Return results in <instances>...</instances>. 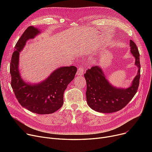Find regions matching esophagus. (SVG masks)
I'll return each mask as SVG.
<instances>
[{"instance_id":"obj_1","label":"esophagus","mask_w":152,"mask_h":152,"mask_svg":"<svg viewBox=\"0 0 152 152\" xmlns=\"http://www.w3.org/2000/svg\"><path fill=\"white\" fill-rule=\"evenodd\" d=\"M84 70L83 67L80 66V67H79V68H78V69H77V71L76 75H79V76H82V75H83V74H84Z\"/></svg>"}]
</instances>
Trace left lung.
<instances>
[{"instance_id":"8db88e82","label":"left lung","mask_w":152,"mask_h":152,"mask_svg":"<svg viewBox=\"0 0 152 152\" xmlns=\"http://www.w3.org/2000/svg\"><path fill=\"white\" fill-rule=\"evenodd\" d=\"M131 52L135 57L137 74L126 89L111 85L99 66L87 69L84 74L87 83L86 99L89 107L100 113H113L123 108L136 94L140 76V54L136 44L130 40Z\"/></svg>"}]
</instances>
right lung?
Here are the masks:
<instances>
[{"instance_id":"right-lung-1","label":"right lung","mask_w":152,"mask_h":152,"mask_svg":"<svg viewBox=\"0 0 152 152\" xmlns=\"http://www.w3.org/2000/svg\"><path fill=\"white\" fill-rule=\"evenodd\" d=\"M41 33L38 28L29 26L15 47L10 62L11 86L20 104L24 108L40 115L50 114L63 104V94L73 81L77 71L74 66H62L54 70L45 80L39 83H26L22 79L19 66L20 52L29 39Z\"/></svg>"}]
</instances>
